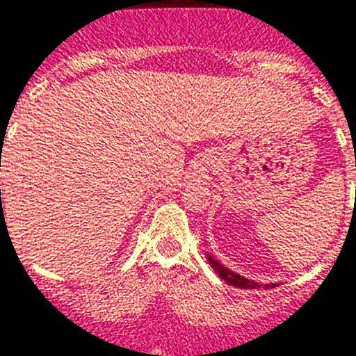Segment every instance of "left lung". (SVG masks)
<instances>
[{
    "label": "left lung",
    "mask_w": 356,
    "mask_h": 356,
    "mask_svg": "<svg viewBox=\"0 0 356 356\" xmlns=\"http://www.w3.org/2000/svg\"><path fill=\"white\" fill-rule=\"evenodd\" d=\"M207 257V262L211 264V268L218 273V277L220 279H223V281L227 282V284H231V286L234 288H243V290H253V288H275L279 286V282H270V284H260V282L257 281H251V279H245L243 275H240V273H236V271L229 270L227 266H223L220 260L214 257V254H211L209 251L205 253Z\"/></svg>",
    "instance_id": "8db88e82"
}]
</instances>
